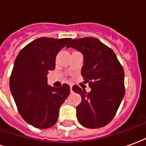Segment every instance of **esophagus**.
Listing matches in <instances>:
<instances>
[{"instance_id":"obj_1","label":"esophagus","mask_w":146,"mask_h":146,"mask_svg":"<svg viewBox=\"0 0 146 146\" xmlns=\"http://www.w3.org/2000/svg\"><path fill=\"white\" fill-rule=\"evenodd\" d=\"M72 88H73V86L70 85V92H73V89H72Z\"/></svg>"}]
</instances>
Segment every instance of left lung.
I'll return each instance as SVG.
<instances>
[{
    "instance_id": "1",
    "label": "left lung",
    "mask_w": 146,
    "mask_h": 146,
    "mask_svg": "<svg viewBox=\"0 0 146 146\" xmlns=\"http://www.w3.org/2000/svg\"><path fill=\"white\" fill-rule=\"evenodd\" d=\"M70 47L84 55L81 76L92 88L87 92L77 85L73 87L81 96L77 119L88 128L102 127L113 119L125 95L123 66L114 51L95 37L74 39L66 46Z\"/></svg>"
}]
</instances>
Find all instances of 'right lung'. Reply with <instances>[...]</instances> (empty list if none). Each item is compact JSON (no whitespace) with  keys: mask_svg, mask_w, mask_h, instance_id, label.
I'll use <instances>...</instances> for the list:
<instances>
[{"mask_svg":"<svg viewBox=\"0 0 146 146\" xmlns=\"http://www.w3.org/2000/svg\"><path fill=\"white\" fill-rule=\"evenodd\" d=\"M70 40L40 37L24 47L15 58L10 90L21 116L34 127H53L61 105L70 95L67 84L48 86L47 74L54 70L56 55Z\"/></svg>","mask_w":146,"mask_h":146,"instance_id":"obj_1","label":"right lung"}]
</instances>
